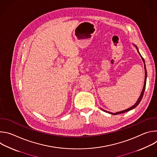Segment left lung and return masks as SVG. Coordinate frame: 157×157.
<instances>
[{
    "instance_id": "1",
    "label": "left lung",
    "mask_w": 157,
    "mask_h": 157,
    "mask_svg": "<svg viewBox=\"0 0 157 157\" xmlns=\"http://www.w3.org/2000/svg\"><path fill=\"white\" fill-rule=\"evenodd\" d=\"M134 46H135L136 47V49H137V52H138V53H139V54L140 55V57L142 58V61H143V62H144V69H145V81H144V87H143V89H142V93H141V94H140V97L139 98V99H138V100H137V101L136 102V103L134 104L133 105H132V107H130V108H128V109H125V110H122V111H120V112H117V113H110V112H109V111H107V110H104V109H102V108H101L103 111H104V112H105V113H109V114H113V115H117V114H122V113H125V112H128V111H129V110H132V109H133L135 107H136L139 104V103L140 102V101H141V100H142V98H143V96H144V91H145V86H146V81H147V70H146V66H145V61H144V59L142 58V55H140V53H139V49H138V48H137V46H136L135 44H134Z\"/></svg>"
}]
</instances>
